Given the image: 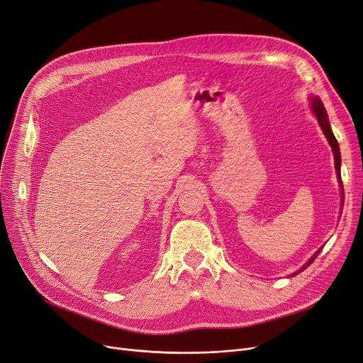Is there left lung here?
Returning <instances> with one entry per match:
<instances>
[{
	"instance_id": "obj_1",
	"label": "left lung",
	"mask_w": 363,
	"mask_h": 363,
	"mask_svg": "<svg viewBox=\"0 0 363 363\" xmlns=\"http://www.w3.org/2000/svg\"><path fill=\"white\" fill-rule=\"evenodd\" d=\"M310 108H312V111H313L315 116L318 118V123H319V125H320V128H322V131H323V134H325V137H326L328 143H330V145H331V147H333V152H334V160H335V171H337V177H338V182H340L341 195L344 196V189H342V182H341V171H340V167H341L340 146H338V142H337L335 135H334V133H333V130H331L330 119H328L326 109L323 108V103L319 100V97H313V99H312V106H310ZM342 199H344V198H342ZM319 252H320V250H318V251L313 254V257H310V258H308V262H307L303 267H300L297 272H294V274H292V276L298 274L300 272H303L304 269H307L310 264H312V263L315 262V258L319 255Z\"/></svg>"
}]
</instances>
